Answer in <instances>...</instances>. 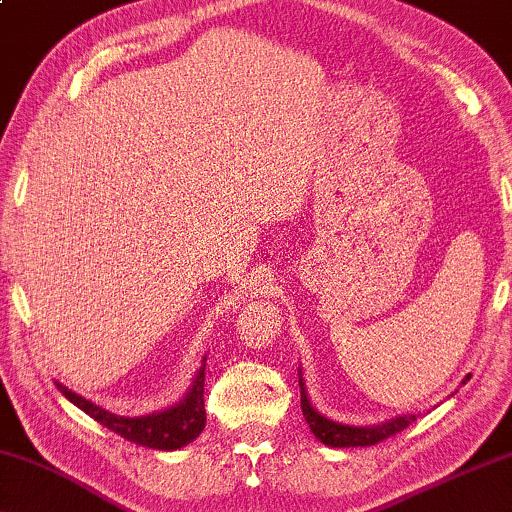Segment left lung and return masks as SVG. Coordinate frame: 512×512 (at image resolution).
I'll use <instances>...</instances> for the list:
<instances>
[{
	"label": "left lung",
	"instance_id": "left-lung-1",
	"mask_svg": "<svg viewBox=\"0 0 512 512\" xmlns=\"http://www.w3.org/2000/svg\"><path fill=\"white\" fill-rule=\"evenodd\" d=\"M469 380V375H467ZM300 389H302V414L313 435H316L325 446H334V448H348V446H375L389 439L396 432L405 430L412 421H416L414 414H405V416H396L387 423H380V426H348V423H336L327 416H322L316 407L311 405L309 393H306L304 380H302V371H300Z\"/></svg>",
	"mask_w": 512,
	"mask_h": 512
}]
</instances>
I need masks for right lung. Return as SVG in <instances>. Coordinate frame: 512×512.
Wrapping results in <instances>:
<instances>
[{"instance_id":"add662e5","label":"right lung","mask_w":512,"mask_h":512,"mask_svg":"<svg viewBox=\"0 0 512 512\" xmlns=\"http://www.w3.org/2000/svg\"><path fill=\"white\" fill-rule=\"evenodd\" d=\"M57 389L64 396L86 412L91 419H96L100 426L109 428L116 435H121L128 442H135L139 446L157 448V451H176L180 446H187L201 435L206 428V407H203V384H206V357H203L199 371L192 382L190 391L185 393V398L178 405L169 407L164 412H155L148 416H119L107 410H102L100 405L86 400L80 393L70 391L61 382Z\"/></svg>"}]
</instances>
